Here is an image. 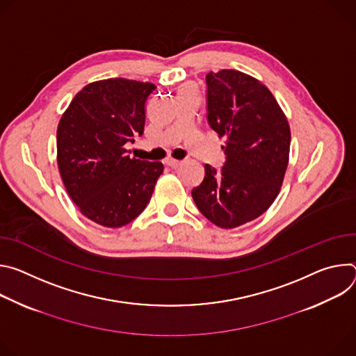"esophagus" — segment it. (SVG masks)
<instances>
[{
    "label": "esophagus",
    "mask_w": 356,
    "mask_h": 356,
    "mask_svg": "<svg viewBox=\"0 0 356 356\" xmlns=\"http://www.w3.org/2000/svg\"><path fill=\"white\" fill-rule=\"evenodd\" d=\"M165 164H167L168 167H171V168H178V167L182 164V161L175 160V158H167V160H165Z\"/></svg>",
    "instance_id": "esophagus-1"
}]
</instances>
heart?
Wrapping results in <instances>:
<instances>
[{
    "label": "heart",
    "instance_id": "heart-1",
    "mask_svg": "<svg viewBox=\"0 0 356 356\" xmlns=\"http://www.w3.org/2000/svg\"><path fill=\"white\" fill-rule=\"evenodd\" d=\"M186 90H195V88H193L192 85H185V86H182V88L179 89V93H182V92H186Z\"/></svg>",
    "mask_w": 356,
    "mask_h": 356
}]
</instances>
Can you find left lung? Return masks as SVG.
<instances>
[{
	"label": "left lung",
	"mask_w": 356,
	"mask_h": 356,
	"mask_svg": "<svg viewBox=\"0 0 356 356\" xmlns=\"http://www.w3.org/2000/svg\"><path fill=\"white\" fill-rule=\"evenodd\" d=\"M208 122L226 137V163L192 189L201 213L222 229L263 215L277 198L290 156L287 117L273 93L256 77L222 69L207 74Z\"/></svg>",
	"instance_id": "1"
}]
</instances>
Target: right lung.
I'll return each mask as SVG.
<instances>
[{
    "instance_id": "obj_1",
    "label": "right lung",
    "mask_w": 356,
    "mask_h": 356,
    "mask_svg": "<svg viewBox=\"0 0 356 356\" xmlns=\"http://www.w3.org/2000/svg\"><path fill=\"white\" fill-rule=\"evenodd\" d=\"M155 90L148 82L123 77L86 85L62 114L56 131L60 178L88 219L104 227H122L148 205L160 161L131 158L126 143L141 136L145 102Z\"/></svg>"
}]
</instances>
